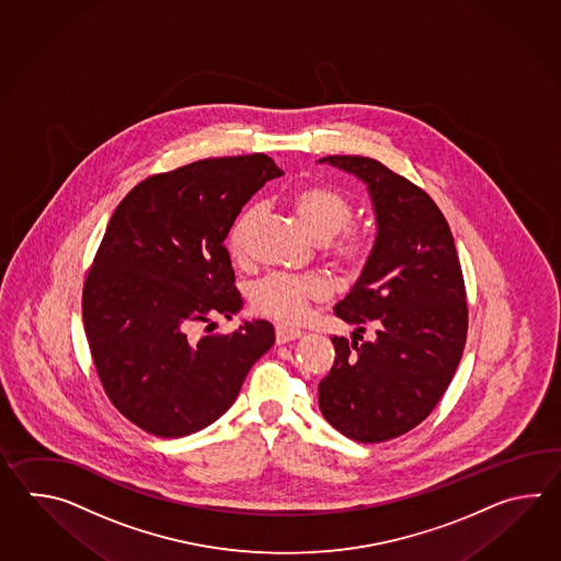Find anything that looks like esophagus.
Masks as SVG:
<instances>
[{
    "label": "esophagus",
    "instance_id": "obj_1",
    "mask_svg": "<svg viewBox=\"0 0 561 561\" xmlns=\"http://www.w3.org/2000/svg\"><path fill=\"white\" fill-rule=\"evenodd\" d=\"M276 343L278 345H285L288 341H295L298 339L302 331L300 329H293V327H286V324H276L275 327Z\"/></svg>",
    "mask_w": 561,
    "mask_h": 561
}]
</instances>
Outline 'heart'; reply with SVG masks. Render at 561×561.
Returning <instances> with one entry per match:
<instances>
[{"mask_svg":"<svg viewBox=\"0 0 561 561\" xmlns=\"http://www.w3.org/2000/svg\"><path fill=\"white\" fill-rule=\"evenodd\" d=\"M290 203L310 234L324 242V252L345 271L363 268L373 254L375 239L369 228L351 222L355 204L345 191L333 184H309L293 192ZM261 206L252 204L240 213L228 232V251L242 259L249 251L252 227L261 216ZM329 297L327 285L314 276L273 273L252 286L251 302L261 314L276 321L298 322L307 317L310 305Z\"/></svg>","mask_w":561,"mask_h":561,"instance_id":"heart-1","label":"heart"}]
</instances>
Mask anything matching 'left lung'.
I'll list each match as a JSON object with an SVG mask.
<instances>
[{"mask_svg": "<svg viewBox=\"0 0 561 561\" xmlns=\"http://www.w3.org/2000/svg\"><path fill=\"white\" fill-rule=\"evenodd\" d=\"M369 186L377 240L334 314L378 339L333 336L319 382L322 415L348 439L381 443L417 427L442 401L467 341L466 283L454 234L427 192L365 156H324Z\"/></svg>", "mask_w": 561, "mask_h": 561, "instance_id": "8db88e82", "label": "left lung"}]
</instances>
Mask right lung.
Wrapping results in <instances>:
<instances>
[{"label":"right lung","instance_id":"add662e5","mask_svg":"<svg viewBox=\"0 0 561 561\" xmlns=\"http://www.w3.org/2000/svg\"><path fill=\"white\" fill-rule=\"evenodd\" d=\"M283 170L266 154L206 158L136 184L118 204L82 293L85 336L112 405L156 437L204 430L275 343L268 321L194 339L242 307L230 228Z\"/></svg>","mask_w":561,"mask_h":561}]
</instances>
